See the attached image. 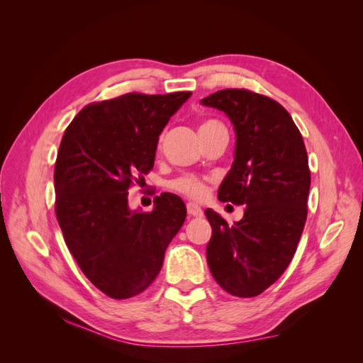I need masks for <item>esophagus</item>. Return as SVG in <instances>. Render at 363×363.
Wrapping results in <instances>:
<instances>
[{"label": "esophagus", "mask_w": 363, "mask_h": 363, "mask_svg": "<svg viewBox=\"0 0 363 363\" xmlns=\"http://www.w3.org/2000/svg\"><path fill=\"white\" fill-rule=\"evenodd\" d=\"M186 208H188V215L192 216V218H201L203 216V211L201 207H199L194 203H189L188 206H186Z\"/></svg>", "instance_id": "1"}]
</instances>
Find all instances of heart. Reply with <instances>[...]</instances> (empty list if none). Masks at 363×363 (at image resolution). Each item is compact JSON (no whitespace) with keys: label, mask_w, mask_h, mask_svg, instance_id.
<instances>
[{"label":"heart","mask_w":363,"mask_h":363,"mask_svg":"<svg viewBox=\"0 0 363 363\" xmlns=\"http://www.w3.org/2000/svg\"><path fill=\"white\" fill-rule=\"evenodd\" d=\"M215 124H219L218 121L208 119V121H206V123H203V125L200 128L211 127ZM160 145H162V139L159 140V148H160ZM207 183H208V179L199 177V175H192V174H186V175H182V177H179V179L172 180L169 183V189L180 194V195H184L186 199L203 200L208 191Z\"/></svg>","instance_id":"obj_1"}]
</instances>
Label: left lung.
Returning a JSON list of instances; mask_svg holds the SVG:
<instances>
[{
	"label": "left lung",
	"instance_id": "8db88e82",
	"mask_svg": "<svg viewBox=\"0 0 363 363\" xmlns=\"http://www.w3.org/2000/svg\"><path fill=\"white\" fill-rule=\"evenodd\" d=\"M201 103L223 111L238 138L218 199L245 206L233 225L211 208L204 212L212 225L207 263L225 292L251 298L277 281L295 255L307 218L309 159L298 127L272 98L223 89Z\"/></svg>",
	"mask_w": 363,
	"mask_h": 363
}]
</instances>
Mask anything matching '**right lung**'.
<instances>
[{"mask_svg":"<svg viewBox=\"0 0 363 363\" xmlns=\"http://www.w3.org/2000/svg\"><path fill=\"white\" fill-rule=\"evenodd\" d=\"M192 92H130L83 107L65 130L54 167V211L71 255L115 300L144 292L186 219L168 192L151 212H131L128 189L155 167L159 135Z\"/></svg>","mask_w":363,"mask_h":363,"instance_id":"1","label":"right lung"}]
</instances>
